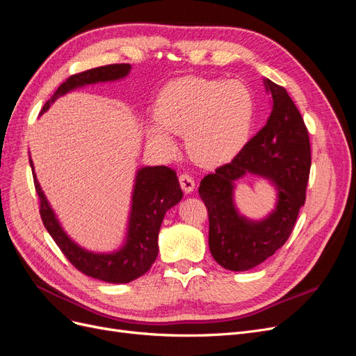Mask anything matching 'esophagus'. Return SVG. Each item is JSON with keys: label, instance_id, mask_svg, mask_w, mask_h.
<instances>
[{"label": "esophagus", "instance_id": "1", "mask_svg": "<svg viewBox=\"0 0 356 356\" xmlns=\"http://www.w3.org/2000/svg\"><path fill=\"white\" fill-rule=\"evenodd\" d=\"M179 184H181V188L184 190L186 193H191L193 190H195V187H196L195 178H193L188 174H181L179 175Z\"/></svg>", "mask_w": 356, "mask_h": 356}]
</instances>
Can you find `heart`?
<instances>
[{"label":"heart","instance_id":"heart-1","mask_svg":"<svg viewBox=\"0 0 356 356\" xmlns=\"http://www.w3.org/2000/svg\"><path fill=\"white\" fill-rule=\"evenodd\" d=\"M156 118L147 124L149 143L174 152L177 144L172 134H187L193 159L202 165H220L246 143L254 120V99L239 80L182 79L161 92Z\"/></svg>","mask_w":356,"mask_h":356}]
</instances>
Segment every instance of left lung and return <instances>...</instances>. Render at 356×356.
Masks as SVG:
<instances>
[{
	"instance_id": "obj_1",
	"label": "left lung",
	"mask_w": 356,
	"mask_h": 356,
	"mask_svg": "<svg viewBox=\"0 0 356 356\" xmlns=\"http://www.w3.org/2000/svg\"><path fill=\"white\" fill-rule=\"evenodd\" d=\"M272 96L266 126L230 163L200 181L199 195L209 213V250L227 270L245 272L273 255L289 238L306 200L310 172L307 129L286 90L264 79ZM248 173L271 182L275 208L261 220L245 218L235 207V182Z\"/></svg>"
}]
</instances>
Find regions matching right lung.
Here are the masks:
<instances>
[{
  "instance_id": "add662e5",
  "label": "right lung",
  "mask_w": 356,
  "mask_h": 356,
  "mask_svg": "<svg viewBox=\"0 0 356 356\" xmlns=\"http://www.w3.org/2000/svg\"><path fill=\"white\" fill-rule=\"evenodd\" d=\"M131 68L129 63H114V65L71 75L53 93L40 114H44L60 96L84 86L123 80L131 72ZM29 165L40 197L42 224L75 268L90 277L110 284L132 282L149 270L159 254V232L165 213L182 199V190L175 170L168 166H143L136 170L131 211H129L126 236L122 246L111 252H95L80 246L63 230L58 215L40 186L31 159Z\"/></svg>"
}]
</instances>
